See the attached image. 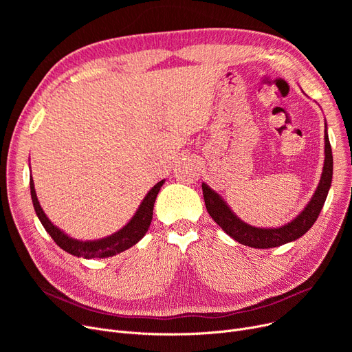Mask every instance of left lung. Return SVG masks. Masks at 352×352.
I'll return each mask as SVG.
<instances>
[{"mask_svg":"<svg viewBox=\"0 0 352 352\" xmlns=\"http://www.w3.org/2000/svg\"><path fill=\"white\" fill-rule=\"evenodd\" d=\"M332 181V151L331 144L328 140L327 124H325V160L324 170L317 187L316 194L312 195L308 206L304 211L292 219L284 227L280 228H256L245 224L244 221L239 219L226 204L224 199L221 198L215 191H212L207 184L202 182V195H204L206 207L211 218L223 228L231 238L243 245H248L252 248H274L283 244L295 241V239L302 236L316 223L328 195V190Z\"/></svg>","mask_w":352,"mask_h":352,"instance_id":"8db88e82","label":"left lung"}]
</instances>
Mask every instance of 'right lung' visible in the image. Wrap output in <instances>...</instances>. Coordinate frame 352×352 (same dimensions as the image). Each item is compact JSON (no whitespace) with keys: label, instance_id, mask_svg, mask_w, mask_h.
Returning <instances> with one entry per match:
<instances>
[{"label":"right lung","instance_id":"1","mask_svg":"<svg viewBox=\"0 0 352 352\" xmlns=\"http://www.w3.org/2000/svg\"><path fill=\"white\" fill-rule=\"evenodd\" d=\"M165 179L160 181L158 184L148 191L145 198L142 199L141 206L138 207L135 215L131 218V221L118 232L109 235L102 239H97V241H78V239L69 238L67 234H64L60 228L55 227L51 221L44 214L38 198H36L34 181L30 178V188H31V198L34 210L36 212V217L40 218L41 224L44 226L45 231L51 235V238L55 241L60 248L67 251L71 255L76 256H84V258H107L113 256L116 254H120L129 247L135 245L140 239L145 235V232L150 228L151 219H153V210L154 202L160 192V188L162 187Z\"/></svg>","mask_w":352,"mask_h":352}]
</instances>
